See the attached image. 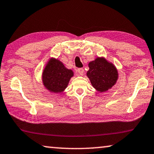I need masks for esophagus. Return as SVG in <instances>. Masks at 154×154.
<instances>
[{
	"label": "esophagus",
	"mask_w": 154,
	"mask_h": 154,
	"mask_svg": "<svg viewBox=\"0 0 154 154\" xmlns=\"http://www.w3.org/2000/svg\"><path fill=\"white\" fill-rule=\"evenodd\" d=\"M77 75H79V76H82L84 75V69L83 68H78L77 69Z\"/></svg>",
	"instance_id": "obj_1"
}]
</instances>
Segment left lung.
<instances>
[{
    "mask_svg": "<svg viewBox=\"0 0 154 154\" xmlns=\"http://www.w3.org/2000/svg\"><path fill=\"white\" fill-rule=\"evenodd\" d=\"M89 70L86 75L91 83L100 92L111 88L118 79V72L115 66L103 57H98L88 63Z\"/></svg>",
    "mask_w": 154,
    "mask_h": 154,
    "instance_id": "8db88e82",
    "label": "left lung"
}]
</instances>
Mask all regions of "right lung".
<instances>
[{
  "label": "right lung",
  "mask_w": 154,
  "mask_h": 154,
  "mask_svg": "<svg viewBox=\"0 0 154 154\" xmlns=\"http://www.w3.org/2000/svg\"><path fill=\"white\" fill-rule=\"evenodd\" d=\"M72 76V70L67 69L58 59L51 58L42 72V82L47 89L57 94L66 89Z\"/></svg>",
  "instance_id": "right-lung-1"
}]
</instances>
